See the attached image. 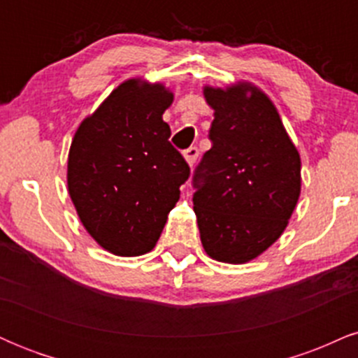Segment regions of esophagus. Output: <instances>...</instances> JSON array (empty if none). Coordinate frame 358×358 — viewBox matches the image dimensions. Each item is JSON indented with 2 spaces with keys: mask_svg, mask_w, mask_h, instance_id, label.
Returning <instances> with one entry per match:
<instances>
[{
  "mask_svg": "<svg viewBox=\"0 0 358 358\" xmlns=\"http://www.w3.org/2000/svg\"><path fill=\"white\" fill-rule=\"evenodd\" d=\"M183 156H185V159H187L188 165L193 166V165H195L196 158H199V150H196L195 146H190L188 150L183 151Z\"/></svg>",
  "mask_w": 358,
  "mask_h": 358,
  "instance_id": "esophagus-1",
  "label": "esophagus"
}]
</instances>
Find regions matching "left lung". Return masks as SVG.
Returning <instances> with one entry per match:
<instances>
[{
    "label": "left lung",
    "mask_w": 358,
    "mask_h": 358,
    "mask_svg": "<svg viewBox=\"0 0 358 358\" xmlns=\"http://www.w3.org/2000/svg\"><path fill=\"white\" fill-rule=\"evenodd\" d=\"M215 110L212 148L193 173V210L205 252L244 264L286 229L301 192V159L264 92L239 82L205 87Z\"/></svg>",
    "instance_id": "left-lung-1"
}]
</instances>
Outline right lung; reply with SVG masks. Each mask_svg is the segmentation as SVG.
Instances as JSON below:
<instances>
[{
	"mask_svg": "<svg viewBox=\"0 0 358 358\" xmlns=\"http://www.w3.org/2000/svg\"><path fill=\"white\" fill-rule=\"evenodd\" d=\"M162 84L122 82L85 117L69 153V193L85 231L116 256L150 252L190 166L170 143Z\"/></svg>",
	"mask_w": 358,
	"mask_h": 358,
	"instance_id": "obj_1",
	"label": "right lung"
}]
</instances>
